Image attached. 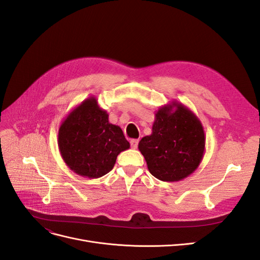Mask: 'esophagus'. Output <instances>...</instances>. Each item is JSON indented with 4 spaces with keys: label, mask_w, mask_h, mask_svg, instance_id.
Wrapping results in <instances>:
<instances>
[{
    "label": "esophagus",
    "mask_w": 260,
    "mask_h": 260,
    "mask_svg": "<svg viewBox=\"0 0 260 260\" xmlns=\"http://www.w3.org/2000/svg\"><path fill=\"white\" fill-rule=\"evenodd\" d=\"M130 144H131V147H132L133 149H136V148L138 147V144H139V140H137V139L131 140V141H130Z\"/></svg>",
    "instance_id": "1"
}]
</instances>
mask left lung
Returning a JSON list of instances; mask_svg holds the SVG:
<instances>
[{"label":"left lung","instance_id":"8db88e82","mask_svg":"<svg viewBox=\"0 0 260 260\" xmlns=\"http://www.w3.org/2000/svg\"><path fill=\"white\" fill-rule=\"evenodd\" d=\"M205 141L198 116L172 101L156 112L152 133L141 139L139 151L155 178L175 182L199 168L205 154Z\"/></svg>","mask_w":260,"mask_h":260}]
</instances>
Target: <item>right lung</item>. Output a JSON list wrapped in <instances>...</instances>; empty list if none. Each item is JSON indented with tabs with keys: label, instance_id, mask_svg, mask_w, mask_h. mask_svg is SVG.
Wrapping results in <instances>:
<instances>
[{
	"label": "right lung",
	"instance_id": "obj_1",
	"mask_svg": "<svg viewBox=\"0 0 260 260\" xmlns=\"http://www.w3.org/2000/svg\"><path fill=\"white\" fill-rule=\"evenodd\" d=\"M57 143L68 168L89 179L108 174L117 156L130 147L120 127L108 121L107 112L94 96L81 102L61 121Z\"/></svg>",
	"mask_w": 260,
	"mask_h": 260
}]
</instances>
